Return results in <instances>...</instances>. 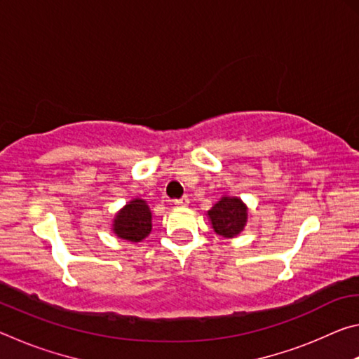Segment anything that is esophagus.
Instances as JSON below:
<instances>
[{"label": "esophagus", "instance_id": "1", "mask_svg": "<svg viewBox=\"0 0 359 359\" xmlns=\"http://www.w3.org/2000/svg\"><path fill=\"white\" fill-rule=\"evenodd\" d=\"M172 204L175 205V208H187V205H188V198L187 196H182L180 199H174Z\"/></svg>", "mask_w": 359, "mask_h": 359}]
</instances>
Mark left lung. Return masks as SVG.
<instances>
[{"instance_id":"8db88e82","label":"left lung","mask_w":359,"mask_h":359,"mask_svg":"<svg viewBox=\"0 0 359 359\" xmlns=\"http://www.w3.org/2000/svg\"><path fill=\"white\" fill-rule=\"evenodd\" d=\"M205 215L215 234L224 239L238 238L248 223L247 204L241 198L229 196V194H223Z\"/></svg>"}]
</instances>
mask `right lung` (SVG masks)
Here are the masks:
<instances>
[{
	"instance_id": "right-lung-1",
	"label": "right lung",
	"mask_w": 359,
	"mask_h": 359,
	"mask_svg": "<svg viewBox=\"0 0 359 359\" xmlns=\"http://www.w3.org/2000/svg\"><path fill=\"white\" fill-rule=\"evenodd\" d=\"M111 231L118 239L142 242L151 231V212L145 199L133 198L115 214Z\"/></svg>"
}]
</instances>
